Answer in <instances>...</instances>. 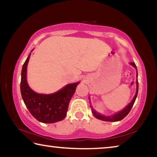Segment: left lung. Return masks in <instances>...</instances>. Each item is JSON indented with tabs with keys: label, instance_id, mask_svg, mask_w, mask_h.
Listing matches in <instances>:
<instances>
[{
	"label": "left lung",
	"instance_id": "obj_1",
	"mask_svg": "<svg viewBox=\"0 0 157 157\" xmlns=\"http://www.w3.org/2000/svg\"><path fill=\"white\" fill-rule=\"evenodd\" d=\"M131 66H132L136 70V94L135 96L132 99L130 103H129L127 105H126L125 108H124L123 110H121L120 111L117 112V113H115L113 114H111V115H103V114H100L98 113L95 109L93 108V106L91 105V101H90V106L91 108V112L93 113L94 116L96 118L98 119H100V120L102 121H121V119H123L127 115V114L129 113V112L131 111V108L133 105L134 103H135L136 99L137 98V95H138V71H137V67L136 66L135 63H129ZM89 99L90 101V97L89 96Z\"/></svg>",
	"mask_w": 157,
	"mask_h": 157
}]
</instances>
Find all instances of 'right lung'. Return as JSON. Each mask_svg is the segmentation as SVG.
I'll use <instances>...</instances> for the list:
<instances>
[{"label": "right lung", "mask_w": 157, "mask_h": 157, "mask_svg": "<svg viewBox=\"0 0 157 157\" xmlns=\"http://www.w3.org/2000/svg\"><path fill=\"white\" fill-rule=\"evenodd\" d=\"M32 49L31 52H33ZM31 53L21 69L20 89L22 99L33 117L42 123L52 124L66 117L70 101L79 82L68 84L54 93L38 94L30 87L27 82V66Z\"/></svg>", "instance_id": "add662e5"}]
</instances>
